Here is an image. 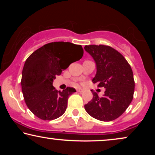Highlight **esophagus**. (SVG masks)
Returning a JSON list of instances; mask_svg holds the SVG:
<instances>
[{
	"label": "esophagus",
	"instance_id": "1",
	"mask_svg": "<svg viewBox=\"0 0 155 155\" xmlns=\"http://www.w3.org/2000/svg\"><path fill=\"white\" fill-rule=\"evenodd\" d=\"M77 92H80V93H82L83 92V90H81V89H78V90H77Z\"/></svg>",
	"mask_w": 155,
	"mask_h": 155
}]
</instances>
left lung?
<instances>
[{"mask_svg":"<svg viewBox=\"0 0 155 155\" xmlns=\"http://www.w3.org/2000/svg\"><path fill=\"white\" fill-rule=\"evenodd\" d=\"M84 48L96 63L97 72L92 82L106 89L101 97L92 92L93 98L84 105V109L97 120H115L133 100L135 82L130 65L119 52L110 46L89 45Z\"/></svg>","mask_w":155,"mask_h":155,"instance_id":"1","label":"left lung"}]
</instances>
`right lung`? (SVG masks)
Wrapping results in <instances>:
<instances>
[{"mask_svg": "<svg viewBox=\"0 0 155 155\" xmlns=\"http://www.w3.org/2000/svg\"><path fill=\"white\" fill-rule=\"evenodd\" d=\"M82 56L80 45L58 41L45 44L28 57L23 67L21 85L25 103L36 116L51 120L65 113L68 99L76 90L68 87L61 92L55 89L53 82L62 70Z\"/></svg>", "mask_w": 155, "mask_h": 155, "instance_id": "obj_1", "label": "right lung"}]
</instances>
